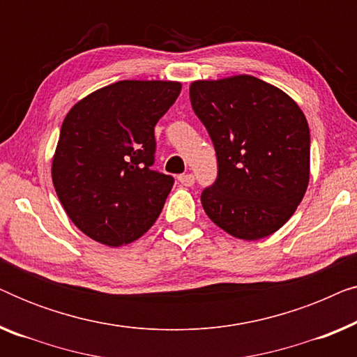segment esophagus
<instances>
[{"label":"esophagus","instance_id":"34e87169","mask_svg":"<svg viewBox=\"0 0 357 357\" xmlns=\"http://www.w3.org/2000/svg\"><path fill=\"white\" fill-rule=\"evenodd\" d=\"M178 182L185 185V187H192V185L195 183V177L192 174H183L178 177Z\"/></svg>","mask_w":357,"mask_h":357}]
</instances>
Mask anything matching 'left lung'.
Wrapping results in <instances>:
<instances>
[{"label": "left lung", "mask_w": 357, "mask_h": 357, "mask_svg": "<svg viewBox=\"0 0 357 357\" xmlns=\"http://www.w3.org/2000/svg\"><path fill=\"white\" fill-rule=\"evenodd\" d=\"M190 100L218 158L216 182L202 193L204 213L237 238L271 236L309 185L305 115L286 92L248 75L195 81Z\"/></svg>", "instance_id": "obj_1"}]
</instances>
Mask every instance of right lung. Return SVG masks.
<instances>
[{"label":"right lung","mask_w":357,"mask_h":357,"mask_svg":"<svg viewBox=\"0 0 357 357\" xmlns=\"http://www.w3.org/2000/svg\"><path fill=\"white\" fill-rule=\"evenodd\" d=\"M182 91L175 81H119L68 112L53 155V187L75 226L109 247L155 222L174 177L153 170L154 126Z\"/></svg>","instance_id":"right-lung-1"}]
</instances>
